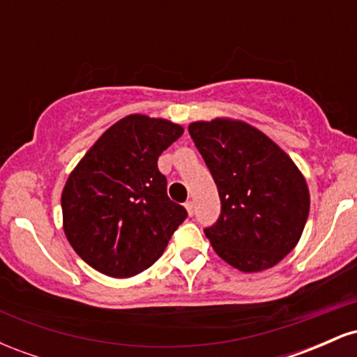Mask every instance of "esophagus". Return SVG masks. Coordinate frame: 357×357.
<instances>
[{
	"label": "esophagus",
	"instance_id": "1",
	"mask_svg": "<svg viewBox=\"0 0 357 357\" xmlns=\"http://www.w3.org/2000/svg\"><path fill=\"white\" fill-rule=\"evenodd\" d=\"M184 208H186V210H188V215L192 216V213H195V204H192L191 199H188V202L184 203Z\"/></svg>",
	"mask_w": 357,
	"mask_h": 357
}]
</instances>
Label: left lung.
<instances>
[{
    "instance_id": "left-lung-1",
    "label": "left lung",
    "mask_w": 357,
    "mask_h": 357,
    "mask_svg": "<svg viewBox=\"0 0 357 357\" xmlns=\"http://www.w3.org/2000/svg\"><path fill=\"white\" fill-rule=\"evenodd\" d=\"M190 136L215 179L220 218L204 228L213 250L241 272L277 265L301 240L310 196L305 178L272 139L243 121L192 122Z\"/></svg>"
}]
</instances>
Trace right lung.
Wrapping results in <instances>:
<instances>
[{"label": "right lung", "mask_w": 357, "mask_h": 357, "mask_svg": "<svg viewBox=\"0 0 357 357\" xmlns=\"http://www.w3.org/2000/svg\"><path fill=\"white\" fill-rule=\"evenodd\" d=\"M183 132L166 119L127 116L97 139L68 176L61 191L63 231L97 272L114 278L144 272L186 220L158 169L159 155Z\"/></svg>", "instance_id": "add662e5"}]
</instances>
